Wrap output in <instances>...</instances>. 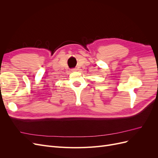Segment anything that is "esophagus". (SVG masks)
I'll return each mask as SVG.
<instances>
[{"label":"esophagus","mask_w":158,"mask_h":158,"mask_svg":"<svg viewBox=\"0 0 158 158\" xmlns=\"http://www.w3.org/2000/svg\"><path fill=\"white\" fill-rule=\"evenodd\" d=\"M71 70L74 72V71H76V70H77V69H72Z\"/></svg>","instance_id":"obj_1"}]
</instances>
